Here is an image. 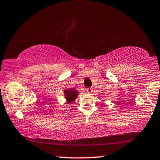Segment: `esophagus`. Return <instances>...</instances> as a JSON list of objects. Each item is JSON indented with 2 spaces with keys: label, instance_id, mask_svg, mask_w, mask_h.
Returning a JSON list of instances; mask_svg holds the SVG:
<instances>
[{
  "label": "esophagus",
  "instance_id": "34e87169",
  "mask_svg": "<svg viewBox=\"0 0 160 160\" xmlns=\"http://www.w3.org/2000/svg\"><path fill=\"white\" fill-rule=\"evenodd\" d=\"M86 91L88 92V93H91V92H92V89L91 88H88L86 89Z\"/></svg>",
  "mask_w": 160,
  "mask_h": 160
}]
</instances>
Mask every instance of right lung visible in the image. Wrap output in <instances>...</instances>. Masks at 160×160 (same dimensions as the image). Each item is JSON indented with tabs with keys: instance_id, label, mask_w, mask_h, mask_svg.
Returning <instances> with one entry per match:
<instances>
[{
	"instance_id": "right-lung-1",
	"label": "right lung",
	"mask_w": 160,
	"mask_h": 160,
	"mask_svg": "<svg viewBox=\"0 0 160 160\" xmlns=\"http://www.w3.org/2000/svg\"><path fill=\"white\" fill-rule=\"evenodd\" d=\"M64 92H65V96L67 101H68V103H70L71 102L75 101L76 98L78 95L79 92L77 91L75 89H73V88H70V89L65 90H64Z\"/></svg>"
}]
</instances>
